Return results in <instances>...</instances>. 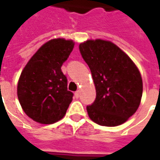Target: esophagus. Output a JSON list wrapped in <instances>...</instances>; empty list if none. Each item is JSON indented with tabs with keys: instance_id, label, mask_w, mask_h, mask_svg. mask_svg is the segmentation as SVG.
<instances>
[{
	"instance_id": "34e87169",
	"label": "esophagus",
	"mask_w": 160,
	"mask_h": 160,
	"mask_svg": "<svg viewBox=\"0 0 160 160\" xmlns=\"http://www.w3.org/2000/svg\"><path fill=\"white\" fill-rule=\"evenodd\" d=\"M74 97L78 98L80 97V91H76L75 92H74Z\"/></svg>"
}]
</instances>
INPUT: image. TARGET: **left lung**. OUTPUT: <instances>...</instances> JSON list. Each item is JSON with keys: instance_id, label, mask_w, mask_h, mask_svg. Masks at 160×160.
Wrapping results in <instances>:
<instances>
[{"instance_id": "left-lung-1", "label": "left lung", "mask_w": 160, "mask_h": 160, "mask_svg": "<svg viewBox=\"0 0 160 160\" xmlns=\"http://www.w3.org/2000/svg\"><path fill=\"white\" fill-rule=\"evenodd\" d=\"M79 49L96 87V98L87 106L89 118L102 126L122 124L141 103L143 88L139 70L122 49L109 41L88 40Z\"/></svg>"}]
</instances>
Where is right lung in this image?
Returning a JSON list of instances; mask_svg holds the SVG:
<instances>
[{
	"instance_id": "obj_1",
	"label": "right lung",
	"mask_w": 160,
	"mask_h": 160,
	"mask_svg": "<svg viewBox=\"0 0 160 160\" xmlns=\"http://www.w3.org/2000/svg\"><path fill=\"white\" fill-rule=\"evenodd\" d=\"M73 45L71 40H50L23 69L17 88L18 98L23 111L35 122L51 124L66 114L73 93L68 90V79L61 68Z\"/></svg>"
}]
</instances>
